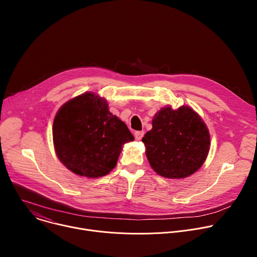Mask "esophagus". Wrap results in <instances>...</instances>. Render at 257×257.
Instances as JSON below:
<instances>
[{
    "instance_id": "obj_1",
    "label": "esophagus",
    "mask_w": 257,
    "mask_h": 257,
    "mask_svg": "<svg viewBox=\"0 0 257 257\" xmlns=\"http://www.w3.org/2000/svg\"><path fill=\"white\" fill-rule=\"evenodd\" d=\"M143 135H144V132H143V131H136V132H135V138H136L137 140H141L142 137H143Z\"/></svg>"
}]
</instances>
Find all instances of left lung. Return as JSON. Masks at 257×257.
<instances>
[{"label":"left lung","mask_w":257,"mask_h":257,"mask_svg":"<svg viewBox=\"0 0 257 257\" xmlns=\"http://www.w3.org/2000/svg\"><path fill=\"white\" fill-rule=\"evenodd\" d=\"M152 168L171 179L185 178L204 163L209 133L202 119L189 106L163 107L153 120V129L142 138Z\"/></svg>","instance_id":"8db88e82"}]
</instances>
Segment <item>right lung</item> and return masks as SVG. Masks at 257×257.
Returning <instances> with one entry per match:
<instances>
[{
	"label": "right lung",
	"mask_w": 257,
	"mask_h": 257,
	"mask_svg": "<svg viewBox=\"0 0 257 257\" xmlns=\"http://www.w3.org/2000/svg\"><path fill=\"white\" fill-rule=\"evenodd\" d=\"M53 139L59 160L79 176L98 178L111 172L122 146L134 140L104 99L84 93L66 102L56 115Z\"/></svg>",
	"instance_id": "obj_1"
}]
</instances>
